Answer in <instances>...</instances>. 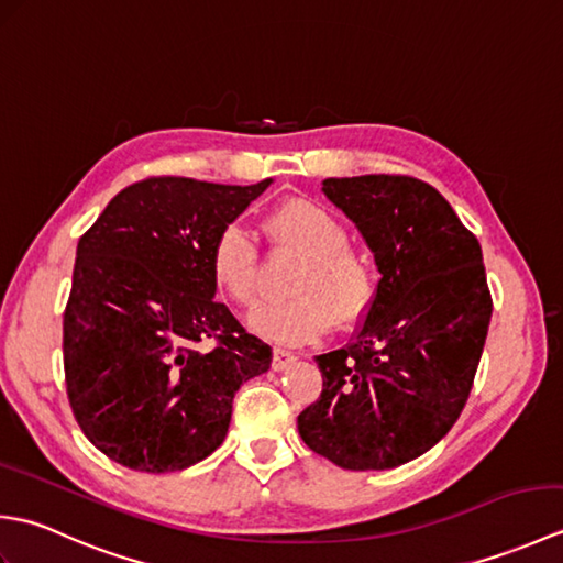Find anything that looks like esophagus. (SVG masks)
I'll list each match as a JSON object with an SVG mask.
<instances>
[{"mask_svg":"<svg viewBox=\"0 0 563 563\" xmlns=\"http://www.w3.org/2000/svg\"><path fill=\"white\" fill-rule=\"evenodd\" d=\"M295 361H297V355L292 351H285V349L273 351V369H278V373L285 367H290Z\"/></svg>","mask_w":563,"mask_h":563,"instance_id":"esophagus-1","label":"esophagus"}]
</instances>
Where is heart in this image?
Wrapping results in <instances>:
<instances>
[{
	"instance_id": "heart-1",
	"label": "heart",
	"mask_w": 563,
	"mask_h": 563,
	"mask_svg": "<svg viewBox=\"0 0 563 563\" xmlns=\"http://www.w3.org/2000/svg\"><path fill=\"white\" fill-rule=\"evenodd\" d=\"M261 232L280 251H292L305 263L297 268L288 302L261 307L251 319L275 343H307L333 324L349 329L361 321L377 295V271L363 251L351 246V234L336 214L319 202L292 198L275 206ZM212 285L239 307L258 302V249L244 227L224 224L208 254Z\"/></svg>"
}]
</instances>
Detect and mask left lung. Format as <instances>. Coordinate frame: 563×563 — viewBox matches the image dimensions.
I'll return each mask as SVG.
<instances>
[{"instance_id": "obj_1", "label": "left lung", "mask_w": 563, "mask_h": 563, "mask_svg": "<svg viewBox=\"0 0 563 563\" xmlns=\"http://www.w3.org/2000/svg\"><path fill=\"white\" fill-rule=\"evenodd\" d=\"M321 190L382 278L351 343L317 355L324 389L297 430L343 470H394L445 438L470 399L494 309L482 246L413 176L327 178Z\"/></svg>"}]
</instances>
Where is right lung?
I'll list each match as a JSON object with an SVG mask.
<instances>
[{"label": "right lung", "mask_w": 563, "mask_h": 563, "mask_svg": "<svg viewBox=\"0 0 563 563\" xmlns=\"http://www.w3.org/2000/svg\"><path fill=\"white\" fill-rule=\"evenodd\" d=\"M271 181L152 176L123 188L79 239L63 321L67 397L91 445L128 470L206 460L236 389L271 367V345L212 300L208 268L214 234Z\"/></svg>", "instance_id": "right-lung-1"}]
</instances>
